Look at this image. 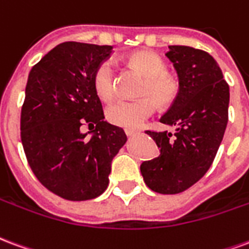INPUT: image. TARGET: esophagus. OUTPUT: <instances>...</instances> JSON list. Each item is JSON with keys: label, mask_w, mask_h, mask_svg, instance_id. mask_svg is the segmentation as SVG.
<instances>
[{"label": "esophagus", "mask_w": 249, "mask_h": 249, "mask_svg": "<svg viewBox=\"0 0 249 249\" xmlns=\"http://www.w3.org/2000/svg\"><path fill=\"white\" fill-rule=\"evenodd\" d=\"M124 132H126V135L128 138L134 137V135H137V134H138L137 130H124Z\"/></svg>", "instance_id": "1"}]
</instances>
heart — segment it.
Instances as JSON below:
<instances>
[{"label":"heart","instance_id":"obj_1","mask_svg":"<svg viewBox=\"0 0 249 249\" xmlns=\"http://www.w3.org/2000/svg\"><path fill=\"white\" fill-rule=\"evenodd\" d=\"M131 62L146 74L142 95L146 98L138 101H117L106 108L107 121L126 130H137L142 127L160 106H170L178 97L179 85L167 72V65L157 53H135ZM94 87L99 97L108 101L117 92V70L112 61H103L94 72Z\"/></svg>","mask_w":249,"mask_h":249}]
</instances>
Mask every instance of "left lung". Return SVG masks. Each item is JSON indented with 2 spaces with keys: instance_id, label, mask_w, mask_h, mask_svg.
Masks as SVG:
<instances>
[{
  "instance_id": "left-lung-1",
  "label": "left lung",
  "mask_w": 249,
  "mask_h": 249,
  "mask_svg": "<svg viewBox=\"0 0 249 249\" xmlns=\"http://www.w3.org/2000/svg\"><path fill=\"white\" fill-rule=\"evenodd\" d=\"M168 48L179 92L160 122L175 132L146 131L160 154L141 164L147 187L164 195L186 191L208 171L224 137L230 103V87L212 55L190 46Z\"/></svg>"
}]
</instances>
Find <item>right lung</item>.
Returning <instances> with one entry per match:
<instances>
[{"instance_id": "add662e5", "label": "right lung", "mask_w": 249, "mask_h": 249, "mask_svg": "<svg viewBox=\"0 0 249 249\" xmlns=\"http://www.w3.org/2000/svg\"><path fill=\"white\" fill-rule=\"evenodd\" d=\"M112 46L63 42L29 72L21 111V141L39 182L67 200H89L108 186L112 158L126 143L105 121L94 72ZM96 126L90 140L80 127ZM90 134V132H89Z\"/></svg>"}]
</instances>
